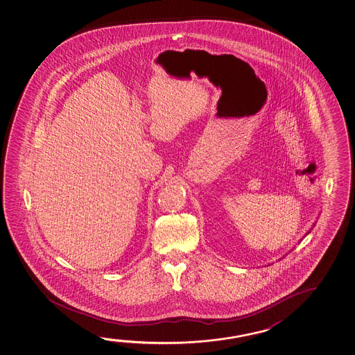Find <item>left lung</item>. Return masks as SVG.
I'll use <instances>...</instances> for the list:
<instances>
[{"label": "left lung", "mask_w": 355, "mask_h": 355, "mask_svg": "<svg viewBox=\"0 0 355 355\" xmlns=\"http://www.w3.org/2000/svg\"><path fill=\"white\" fill-rule=\"evenodd\" d=\"M314 225H315V223H314L313 227H314ZM311 230H312V229H309V230H308L307 234H306V235H308V234L311 233ZM306 235H304V236H306ZM304 236H303V238H304ZM291 251H292V250H291ZM291 251H290V252H291ZM286 255H287V254H286ZM279 260H281V259H279Z\"/></svg>", "instance_id": "obj_1"}]
</instances>
